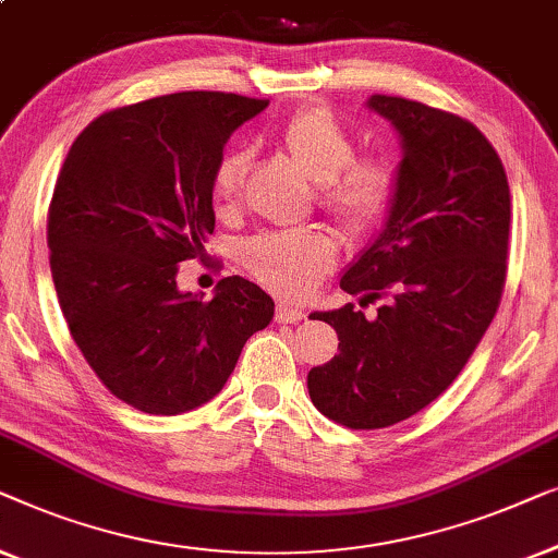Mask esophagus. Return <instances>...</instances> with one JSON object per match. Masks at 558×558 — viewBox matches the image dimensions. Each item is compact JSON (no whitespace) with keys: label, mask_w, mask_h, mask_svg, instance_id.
<instances>
[{"label":"esophagus","mask_w":558,"mask_h":558,"mask_svg":"<svg viewBox=\"0 0 558 558\" xmlns=\"http://www.w3.org/2000/svg\"><path fill=\"white\" fill-rule=\"evenodd\" d=\"M305 318V311L295 308V305H290L286 301H280L276 305V320L278 324H298V320Z\"/></svg>","instance_id":"1"}]
</instances>
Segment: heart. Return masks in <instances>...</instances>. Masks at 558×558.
I'll use <instances>...</instances> for the list:
<instances>
[{
    "label": "heart",
    "mask_w": 558,
    "mask_h": 558,
    "mask_svg": "<svg viewBox=\"0 0 558 558\" xmlns=\"http://www.w3.org/2000/svg\"><path fill=\"white\" fill-rule=\"evenodd\" d=\"M282 146L318 182V204L351 232L376 230L399 197V169L389 156H356L351 131L324 106L295 111L280 131ZM247 148L225 154L211 169L209 194L217 209H230L245 186ZM339 242L324 227L265 232L240 247V260L265 288L305 298L326 278Z\"/></svg>",
    "instance_id": "obj_1"
}]
</instances>
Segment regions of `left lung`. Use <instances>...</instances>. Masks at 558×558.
Returning <instances> with one entry per match:
<instances>
[{
	"label": "left lung",
	"instance_id": "obj_1",
	"mask_svg": "<svg viewBox=\"0 0 558 558\" xmlns=\"http://www.w3.org/2000/svg\"><path fill=\"white\" fill-rule=\"evenodd\" d=\"M368 108L402 136L399 197L341 290L381 301L313 313L339 333V356L308 372L320 414L351 429L397 425L442 395L496 316L508 272L511 190L504 161L468 119L397 96Z\"/></svg>",
	"mask_w": 558,
	"mask_h": 558
}]
</instances>
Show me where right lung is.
<instances>
[{
	"label": "right lung",
	"mask_w": 558,
	"mask_h": 558,
	"mask_svg": "<svg viewBox=\"0 0 558 558\" xmlns=\"http://www.w3.org/2000/svg\"><path fill=\"white\" fill-rule=\"evenodd\" d=\"M268 106L186 90L100 113L73 141L47 211V247L70 336L104 387L146 414H182L225 387L272 320L240 276L211 301L179 293V263L207 257L209 177L234 129Z\"/></svg>",
	"instance_id": "obj_1"
}]
</instances>
